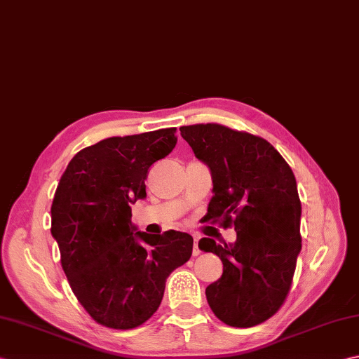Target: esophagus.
<instances>
[{"instance_id": "34e87169", "label": "esophagus", "mask_w": 359, "mask_h": 359, "mask_svg": "<svg viewBox=\"0 0 359 359\" xmlns=\"http://www.w3.org/2000/svg\"><path fill=\"white\" fill-rule=\"evenodd\" d=\"M193 236H194V249H193V255H194V257H198V255L201 254V250H199V248H198V240H199V238L196 236V235H193Z\"/></svg>"}]
</instances>
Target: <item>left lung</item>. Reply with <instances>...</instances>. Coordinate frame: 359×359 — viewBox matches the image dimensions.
Wrapping results in <instances>:
<instances>
[{"label": "left lung", "mask_w": 359, "mask_h": 359, "mask_svg": "<svg viewBox=\"0 0 359 359\" xmlns=\"http://www.w3.org/2000/svg\"><path fill=\"white\" fill-rule=\"evenodd\" d=\"M180 135L212 171L207 221L236 230L233 244L199 241L224 264L205 290L208 305L230 327L262 324L285 304L302 249L294 172L269 142L248 132L208 123L182 126Z\"/></svg>", "instance_id": "8db88e82"}]
</instances>
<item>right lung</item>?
Segmentation results:
<instances>
[{"label":"right lung","mask_w":359,"mask_h":359,"mask_svg":"<svg viewBox=\"0 0 359 359\" xmlns=\"http://www.w3.org/2000/svg\"><path fill=\"white\" fill-rule=\"evenodd\" d=\"M175 143V128L101 140L76 154L55 189L51 233L62 269L83 310L104 327L144 324L158 310L166 278L193 254L191 235H147L130 221V205L146 198L149 168Z\"/></svg>","instance_id":"obj_1"}]
</instances>
